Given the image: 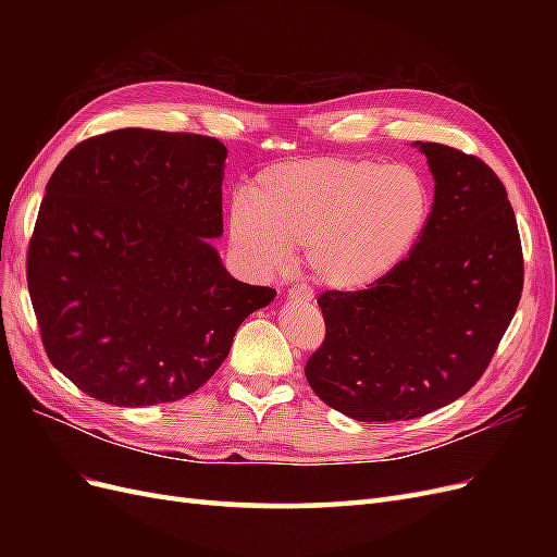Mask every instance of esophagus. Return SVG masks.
Returning a JSON list of instances; mask_svg holds the SVG:
<instances>
[{"label":"esophagus","mask_w":557,"mask_h":557,"mask_svg":"<svg viewBox=\"0 0 557 557\" xmlns=\"http://www.w3.org/2000/svg\"><path fill=\"white\" fill-rule=\"evenodd\" d=\"M288 297L295 299V301H311V299H313V293L307 290V288H301V285H295V288L288 290Z\"/></svg>","instance_id":"esophagus-1"}]
</instances>
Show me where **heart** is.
<instances>
[{
  "instance_id": "obj_1",
  "label": "heart",
  "mask_w": 557,
  "mask_h": 557,
  "mask_svg": "<svg viewBox=\"0 0 557 557\" xmlns=\"http://www.w3.org/2000/svg\"><path fill=\"white\" fill-rule=\"evenodd\" d=\"M428 183L411 166L320 156L264 170L230 209V239L256 269H276L299 248L325 288L360 290L407 260L430 221Z\"/></svg>"
}]
</instances>
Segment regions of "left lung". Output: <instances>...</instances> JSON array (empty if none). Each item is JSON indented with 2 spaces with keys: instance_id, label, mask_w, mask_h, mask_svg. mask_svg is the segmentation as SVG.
<instances>
[{
  "instance_id": "8db88e82",
  "label": "left lung",
  "mask_w": 557,
  "mask_h": 557,
  "mask_svg": "<svg viewBox=\"0 0 557 557\" xmlns=\"http://www.w3.org/2000/svg\"><path fill=\"white\" fill-rule=\"evenodd\" d=\"M416 146L434 176L423 237L367 290L318 297L325 339L307 381L362 423L420 418L462 397L491 364L522 293L520 234L499 176L458 148Z\"/></svg>"
}]
</instances>
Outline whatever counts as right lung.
I'll list each match as a JSON object with an SVG mask.
<instances>
[{
	"label": "right lung",
	"instance_id": "add662e5",
	"mask_svg": "<svg viewBox=\"0 0 557 557\" xmlns=\"http://www.w3.org/2000/svg\"><path fill=\"white\" fill-rule=\"evenodd\" d=\"M227 148L205 134L113 129L74 146L46 185L27 288L48 360L113 407L193 395L274 288L232 278Z\"/></svg>",
	"mask_w": 557,
	"mask_h": 557
}]
</instances>
